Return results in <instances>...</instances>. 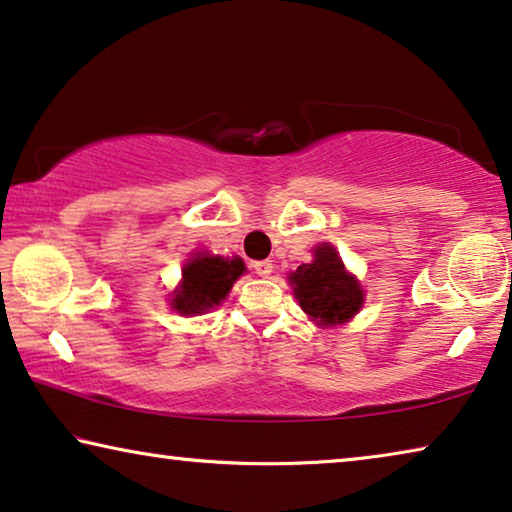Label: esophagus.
Wrapping results in <instances>:
<instances>
[{
	"label": "esophagus",
	"mask_w": 512,
	"mask_h": 512,
	"mask_svg": "<svg viewBox=\"0 0 512 512\" xmlns=\"http://www.w3.org/2000/svg\"><path fill=\"white\" fill-rule=\"evenodd\" d=\"M253 269H255L257 276L266 278V276H271V271H273V264L269 262V259H259V262H253Z\"/></svg>",
	"instance_id": "obj_1"
}]
</instances>
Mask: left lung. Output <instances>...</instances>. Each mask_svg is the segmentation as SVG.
<instances>
[{
  "mask_svg": "<svg viewBox=\"0 0 512 512\" xmlns=\"http://www.w3.org/2000/svg\"><path fill=\"white\" fill-rule=\"evenodd\" d=\"M301 310L322 324H342L352 319L363 303V289L345 271V264L331 246L315 250L310 264H301L292 276Z\"/></svg>",
  "mask_w": 512,
  "mask_h": 512,
  "instance_id": "obj_1",
  "label": "left lung"
}]
</instances>
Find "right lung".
Instances as JSON below:
<instances>
[{
    "label": "right lung",
    "instance_id": "right-lung-1",
    "mask_svg": "<svg viewBox=\"0 0 512 512\" xmlns=\"http://www.w3.org/2000/svg\"><path fill=\"white\" fill-rule=\"evenodd\" d=\"M243 262L239 257L225 259L220 255H200L183 266L181 289L172 299V308L181 315H202L218 305L230 292L234 280L241 276Z\"/></svg>",
    "mask_w": 512,
    "mask_h": 512
}]
</instances>
